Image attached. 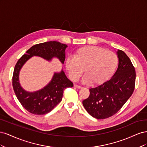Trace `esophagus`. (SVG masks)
<instances>
[{
    "label": "esophagus",
    "mask_w": 147,
    "mask_h": 147,
    "mask_svg": "<svg viewBox=\"0 0 147 147\" xmlns=\"http://www.w3.org/2000/svg\"><path fill=\"white\" fill-rule=\"evenodd\" d=\"M74 87L75 88H78V89H80V88H82V86H78V85H77V84H74Z\"/></svg>",
    "instance_id": "1"
}]
</instances>
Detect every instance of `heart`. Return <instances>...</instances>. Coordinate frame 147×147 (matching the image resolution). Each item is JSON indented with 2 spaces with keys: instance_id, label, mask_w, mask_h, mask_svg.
Returning <instances> with one entry per match:
<instances>
[{
  "instance_id": "1",
  "label": "heart",
  "mask_w": 147,
  "mask_h": 147,
  "mask_svg": "<svg viewBox=\"0 0 147 147\" xmlns=\"http://www.w3.org/2000/svg\"><path fill=\"white\" fill-rule=\"evenodd\" d=\"M118 64V57L115 53L96 46L79 48L73 57H68L65 67L70 78L77 81L83 73L84 83L99 84L112 76Z\"/></svg>"
}]
</instances>
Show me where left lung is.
<instances>
[{"mask_svg":"<svg viewBox=\"0 0 147 147\" xmlns=\"http://www.w3.org/2000/svg\"><path fill=\"white\" fill-rule=\"evenodd\" d=\"M118 66L109 80L90 89V96L83 100L84 109L92 117L105 119L113 116L131 96L135 88L136 70L130 59L118 50Z\"/></svg>","mask_w":147,"mask_h":147,"instance_id":"obj_1","label":"left lung"}]
</instances>
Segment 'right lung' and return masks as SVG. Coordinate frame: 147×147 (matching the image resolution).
Masks as SVG:
<instances>
[{
  "mask_svg": "<svg viewBox=\"0 0 147 147\" xmlns=\"http://www.w3.org/2000/svg\"><path fill=\"white\" fill-rule=\"evenodd\" d=\"M67 47L65 44L56 41L37 44L29 48L26 54L18 61L13 71V88L17 99L29 112L38 115L50 112L62 100L65 89L73 87L74 84L62 70L60 72L54 73L50 83L41 90L34 92L26 91L21 87L19 81V74L22 67L34 56L41 57L49 61L53 57H57L64 64Z\"/></svg>",
  "mask_w": 147,
  "mask_h": 147,
  "instance_id": "right-lung-1",
  "label": "right lung"
}]
</instances>
